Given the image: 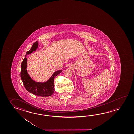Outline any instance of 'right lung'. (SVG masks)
Wrapping results in <instances>:
<instances>
[{
  "label": "right lung",
  "mask_w": 134,
  "mask_h": 134,
  "mask_svg": "<svg viewBox=\"0 0 134 134\" xmlns=\"http://www.w3.org/2000/svg\"><path fill=\"white\" fill-rule=\"evenodd\" d=\"M38 47V42L33 44L31 49L27 51L25 57L24 58L21 65V70L20 72V77L25 87L28 92L33 94L42 97L50 96L53 94L55 90L54 85V79L55 77L61 72L62 70H57L53 73L48 80L44 82H37L32 79L29 76L26 70L27 59L26 55H29L36 50Z\"/></svg>",
  "instance_id": "1"
}]
</instances>
